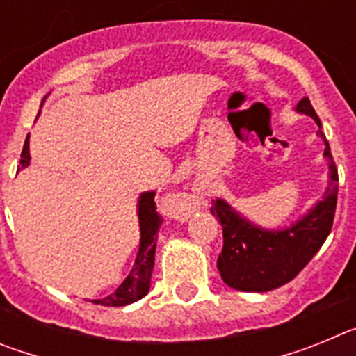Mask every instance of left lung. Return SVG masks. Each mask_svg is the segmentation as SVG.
Wrapping results in <instances>:
<instances>
[{"label": "left lung", "instance_id": "1", "mask_svg": "<svg viewBox=\"0 0 356 356\" xmlns=\"http://www.w3.org/2000/svg\"><path fill=\"white\" fill-rule=\"evenodd\" d=\"M296 112L310 115L319 127L317 135L325 143V159L330 169L328 187L323 200L301 219L280 229H266L248 221L221 197L213 201L210 212L222 226V251L217 259V269L222 282L237 291L267 292L289 284L312 260L332 229L337 207V168L310 99H300Z\"/></svg>", "mask_w": 356, "mask_h": 356}]
</instances>
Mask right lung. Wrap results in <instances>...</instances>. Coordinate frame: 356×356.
I'll return each mask as SVG.
<instances>
[{
    "mask_svg": "<svg viewBox=\"0 0 356 356\" xmlns=\"http://www.w3.org/2000/svg\"><path fill=\"white\" fill-rule=\"evenodd\" d=\"M30 135L24 140L23 153H21V168L24 169L30 165ZM155 191H147L139 196L137 201V216H139L140 228V244L139 253L135 259L130 275L124 278L121 285L115 289L112 294H108L103 300H90L94 305H103V307H124V305L135 303L140 298L149 292L151 273L155 266V248L156 237H159V228L162 225V217L155 210Z\"/></svg>",
    "mask_w": 356,
    "mask_h": 356,
    "instance_id": "obj_1",
    "label": "right lung"
}]
</instances>
